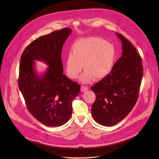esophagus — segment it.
Listing matches in <instances>:
<instances>
[{"instance_id":"1","label":"esophagus","mask_w":159,"mask_h":159,"mask_svg":"<svg viewBox=\"0 0 159 159\" xmlns=\"http://www.w3.org/2000/svg\"><path fill=\"white\" fill-rule=\"evenodd\" d=\"M88 89V87L84 86H82L81 88V92H85V91H87Z\"/></svg>"}]
</instances>
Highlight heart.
Returning a JSON list of instances; mask_svg holds the SVG:
<instances>
[{
  "label": "heart",
  "mask_w": 159,
  "mask_h": 159,
  "mask_svg": "<svg viewBox=\"0 0 159 159\" xmlns=\"http://www.w3.org/2000/svg\"><path fill=\"white\" fill-rule=\"evenodd\" d=\"M116 57L114 46L99 37H90L80 39L72 45V51L66 56V68L68 76L77 78L83 68L80 77L83 83H88L92 79L100 80L111 72Z\"/></svg>",
  "instance_id": "b5f03b06"
}]
</instances>
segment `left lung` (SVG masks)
Segmentation results:
<instances>
[{
  "label": "left lung",
  "mask_w": 159,
  "mask_h": 159,
  "mask_svg": "<svg viewBox=\"0 0 159 159\" xmlns=\"http://www.w3.org/2000/svg\"><path fill=\"white\" fill-rule=\"evenodd\" d=\"M122 54L110 73L91 88L96 96L91 111L93 119L104 126H113L124 119L134 107L143 75L142 59L135 47L117 34Z\"/></svg>",
  "instance_id": "left-lung-1"
}]
</instances>
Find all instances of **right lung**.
<instances>
[{
	"label": "right lung",
	"mask_w": 159,
	"mask_h": 159,
	"mask_svg": "<svg viewBox=\"0 0 159 159\" xmlns=\"http://www.w3.org/2000/svg\"><path fill=\"white\" fill-rule=\"evenodd\" d=\"M71 32L66 27L40 37L25 48L21 56L20 90L30 113L49 127H59L68 121L72 101L80 91L79 84L63 74L61 52ZM34 60L49 66L43 77L36 73Z\"/></svg>",
	"instance_id": "1"
}]
</instances>
